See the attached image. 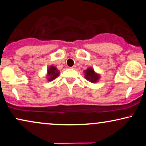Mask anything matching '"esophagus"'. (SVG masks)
I'll return each mask as SVG.
<instances>
[{"label":"esophagus","mask_w":146,"mask_h":146,"mask_svg":"<svg viewBox=\"0 0 146 146\" xmlns=\"http://www.w3.org/2000/svg\"><path fill=\"white\" fill-rule=\"evenodd\" d=\"M71 68H72V69H76V66H72Z\"/></svg>","instance_id":"34e87169"}]
</instances>
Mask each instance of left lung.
Returning <instances> with one entry per match:
<instances>
[{
	"mask_svg": "<svg viewBox=\"0 0 146 146\" xmlns=\"http://www.w3.org/2000/svg\"><path fill=\"white\" fill-rule=\"evenodd\" d=\"M84 72L85 74V78H86L87 80H89L90 82L95 83L96 82H98V80H99L100 75L96 74L92 68L90 67L86 70H85Z\"/></svg>",
	"mask_w": 146,
	"mask_h": 146,
	"instance_id": "left-lung-1",
	"label": "left lung"
}]
</instances>
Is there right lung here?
I'll list each match as a JSON object with an SVG mask.
<instances>
[{
	"instance_id": "add662e5",
	"label": "right lung",
	"mask_w": 146,
	"mask_h": 146,
	"mask_svg": "<svg viewBox=\"0 0 146 146\" xmlns=\"http://www.w3.org/2000/svg\"><path fill=\"white\" fill-rule=\"evenodd\" d=\"M60 74V72L54 66H51L48 68V73H47V79L48 81H52L56 78Z\"/></svg>"
}]
</instances>
